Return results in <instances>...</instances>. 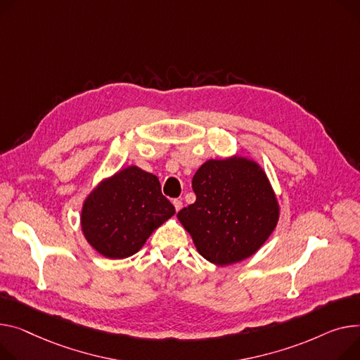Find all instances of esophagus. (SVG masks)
<instances>
[{
    "instance_id": "obj_1",
    "label": "esophagus",
    "mask_w": 360,
    "mask_h": 360,
    "mask_svg": "<svg viewBox=\"0 0 360 360\" xmlns=\"http://www.w3.org/2000/svg\"><path fill=\"white\" fill-rule=\"evenodd\" d=\"M174 207L176 211H179L182 208V201L181 200H174Z\"/></svg>"
}]
</instances>
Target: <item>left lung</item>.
Listing matches in <instances>:
<instances>
[{"label": "left lung", "instance_id": "obj_1", "mask_svg": "<svg viewBox=\"0 0 360 360\" xmlns=\"http://www.w3.org/2000/svg\"><path fill=\"white\" fill-rule=\"evenodd\" d=\"M194 204L178 212L198 253L217 266L253 256L278 226L281 207L263 167L250 158L208 159L193 178Z\"/></svg>", "mask_w": 360, "mask_h": 360}]
</instances>
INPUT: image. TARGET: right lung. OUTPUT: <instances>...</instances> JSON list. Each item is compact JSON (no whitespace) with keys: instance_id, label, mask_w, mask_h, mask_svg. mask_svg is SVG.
<instances>
[{"instance_id":"right-lung-1","label":"right lung","mask_w":360,"mask_h":360,"mask_svg":"<svg viewBox=\"0 0 360 360\" xmlns=\"http://www.w3.org/2000/svg\"><path fill=\"white\" fill-rule=\"evenodd\" d=\"M174 214L175 207L162 195L158 176L129 165L92 188L82 204L81 230L101 256L126 259Z\"/></svg>"}]
</instances>
